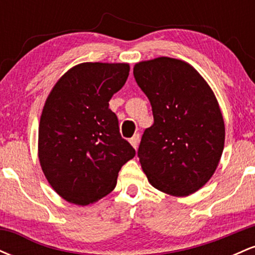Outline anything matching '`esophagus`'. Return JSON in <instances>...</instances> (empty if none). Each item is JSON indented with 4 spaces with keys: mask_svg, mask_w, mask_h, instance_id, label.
Masks as SVG:
<instances>
[{
    "mask_svg": "<svg viewBox=\"0 0 255 255\" xmlns=\"http://www.w3.org/2000/svg\"><path fill=\"white\" fill-rule=\"evenodd\" d=\"M131 146H133L134 148H137V145H139V141H140V134H134V136L131 137V139L129 140Z\"/></svg>",
    "mask_w": 255,
    "mask_h": 255,
    "instance_id": "obj_1",
    "label": "esophagus"
}]
</instances>
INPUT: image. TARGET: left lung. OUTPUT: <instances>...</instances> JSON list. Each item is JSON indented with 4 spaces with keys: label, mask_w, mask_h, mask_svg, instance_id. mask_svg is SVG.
<instances>
[{
    "label": "left lung",
    "mask_w": 255,
    "mask_h": 255,
    "mask_svg": "<svg viewBox=\"0 0 255 255\" xmlns=\"http://www.w3.org/2000/svg\"><path fill=\"white\" fill-rule=\"evenodd\" d=\"M133 74L154 120L137 150L148 182L175 197L197 192L212 177L224 148L223 116L212 90L176 58L139 62Z\"/></svg>",
    "instance_id": "obj_1"
}]
</instances>
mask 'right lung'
<instances>
[{
    "mask_svg": "<svg viewBox=\"0 0 255 255\" xmlns=\"http://www.w3.org/2000/svg\"><path fill=\"white\" fill-rule=\"evenodd\" d=\"M128 75L127 63H80L46 98L38 157L46 180L68 203L85 206L109 194L122 165L135 156L109 109V101Z\"/></svg>",
    "mask_w": 255,
    "mask_h": 255,
    "instance_id": "obj_1",
    "label": "right lung"
}]
</instances>
